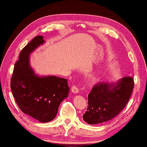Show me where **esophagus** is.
Instances as JSON below:
<instances>
[{
    "instance_id": "1",
    "label": "esophagus",
    "mask_w": 147,
    "mask_h": 147,
    "mask_svg": "<svg viewBox=\"0 0 147 147\" xmlns=\"http://www.w3.org/2000/svg\"><path fill=\"white\" fill-rule=\"evenodd\" d=\"M71 91L74 93V94H77L78 92V88L76 85H73L71 87Z\"/></svg>"
}]
</instances>
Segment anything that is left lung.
Returning <instances> with one entry per match:
<instances>
[{
  "mask_svg": "<svg viewBox=\"0 0 147 147\" xmlns=\"http://www.w3.org/2000/svg\"><path fill=\"white\" fill-rule=\"evenodd\" d=\"M134 88V78L130 76H124L116 84L94 85L88 95L84 120L89 124H97L112 120L124 109Z\"/></svg>",
  "mask_w": 147,
  "mask_h": 147,
  "instance_id": "obj_1",
  "label": "left lung"
}]
</instances>
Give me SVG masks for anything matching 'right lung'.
I'll list each match as a JSON object with an SVG mask.
<instances>
[{
  "label": "right lung",
  "mask_w": 147,
  "mask_h": 147,
  "mask_svg": "<svg viewBox=\"0 0 147 147\" xmlns=\"http://www.w3.org/2000/svg\"><path fill=\"white\" fill-rule=\"evenodd\" d=\"M36 36L21 51L14 65L10 88L15 101L23 113L40 122H48L56 116L60 103L68 96L67 80L55 76L39 77L29 66V54L44 43Z\"/></svg>",
  "instance_id": "obj_1"
}]
</instances>
